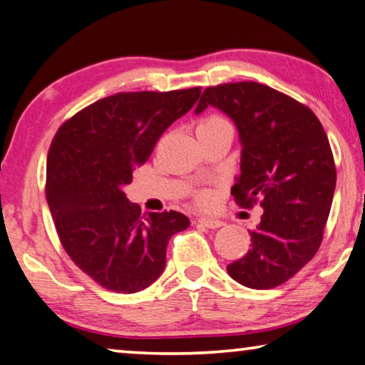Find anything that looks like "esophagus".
Here are the masks:
<instances>
[{"label": "esophagus", "mask_w": 365, "mask_h": 365, "mask_svg": "<svg viewBox=\"0 0 365 365\" xmlns=\"http://www.w3.org/2000/svg\"><path fill=\"white\" fill-rule=\"evenodd\" d=\"M198 224L205 225L207 229H217L222 225V221H219V219H212V217H200Z\"/></svg>", "instance_id": "1"}]
</instances>
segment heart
I'll list each match as a JSON object with an SVG mask.
<instances>
[{"instance_id": "1", "label": "heart", "mask_w": 365, "mask_h": 365, "mask_svg": "<svg viewBox=\"0 0 365 365\" xmlns=\"http://www.w3.org/2000/svg\"><path fill=\"white\" fill-rule=\"evenodd\" d=\"M224 118L222 117H219V115H210V117H206V118H203L198 123V128H196V131H200V130H203V128H210V126H214V125H219V123H224ZM201 201H206L207 200V196L206 195H203L200 198Z\"/></svg>"}]
</instances>
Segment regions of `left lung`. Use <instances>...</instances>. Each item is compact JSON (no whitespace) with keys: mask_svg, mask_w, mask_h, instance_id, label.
<instances>
[{"mask_svg":"<svg viewBox=\"0 0 365 365\" xmlns=\"http://www.w3.org/2000/svg\"><path fill=\"white\" fill-rule=\"evenodd\" d=\"M207 106L239 130L240 175L230 193L242 207H263L257 229L248 230L250 250L227 273L247 287H277L322 244L336 187L328 136L309 107L253 81L205 89L195 113Z\"/></svg>","mask_w":365,"mask_h":365,"instance_id":"1","label":"left lung"}]
</instances>
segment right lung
I'll list each match as a JSON object with an SVG mask.
<instances>
[{"label": "right lung", "instance_id": "right-lung-1", "mask_svg": "<svg viewBox=\"0 0 365 365\" xmlns=\"http://www.w3.org/2000/svg\"><path fill=\"white\" fill-rule=\"evenodd\" d=\"M200 94L201 88L118 92L65 121L51 141L45 195L58 237L74 264L108 291L153 284L170 237L190 225L177 211L141 214L123 188Z\"/></svg>", "mask_w": 365, "mask_h": 365}]
</instances>
